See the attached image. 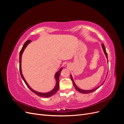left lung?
Wrapping results in <instances>:
<instances>
[{"label":"left lung","mask_w":124,"mask_h":124,"mask_svg":"<svg viewBox=\"0 0 124 124\" xmlns=\"http://www.w3.org/2000/svg\"><path fill=\"white\" fill-rule=\"evenodd\" d=\"M102 48H103V50L104 53L105 55H106V57L108 58V54H107V52H106V48H105L104 45L103 43L102 44ZM107 75H108V74H107ZM107 77H106V78H107ZM70 77H71V80H72V83H73V85H74V86L75 88H76L78 92H79L80 93H92V92H94L95 91H96V89H97L99 87H100V86H98V87H96V88H94V89H91V90H83V89H81L78 88V86L76 85V84H75L74 82V81H73V78H72V76H71V75H70ZM104 81L103 82V83H102V84H101L100 86H101V85H102L104 83Z\"/></svg>","instance_id":"8db88e82"}]
</instances>
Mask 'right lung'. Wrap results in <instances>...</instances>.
<instances>
[{
  "mask_svg": "<svg viewBox=\"0 0 124 124\" xmlns=\"http://www.w3.org/2000/svg\"><path fill=\"white\" fill-rule=\"evenodd\" d=\"M31 40H27V41H26L25 43H24V46H23V47H22V50H21L20 51V74H21V76L22 77V78H23V80H24L25 83L26 84V85L27 86V87L30 89V90H31V91H32L33 93H35V94H36L37 95H38L40 97H51L52 96H53L54 95H55V93H56V92H57L58 89H59V76H60V74H61V71L62 69V68H61V69H60L58 72H57L56 73L55 75V79L56 80V86H55L54 88L52 90V91L51 92H49L48 93H39L38 92H37L36 91H34V90L32 89L31 87H30L29 85L28 84V83H27V82L26 81L25 78H24L23 74H22V68H21V62H22V54H23V52L25 50V48H26V47L27 46V45L30 43L31 42Z\"/></svg>",
  "mask_w": 124,
  "mask_h": 124,
  "instance_id": "1",
  "label": "right lung"
}]
</instances>
